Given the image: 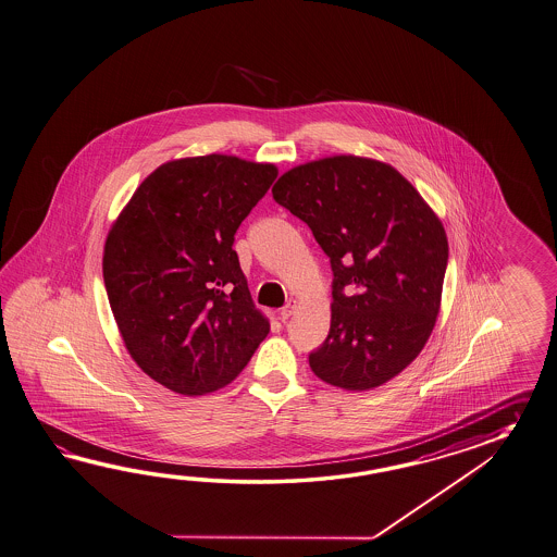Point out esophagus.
<instances>
[{
  "mask_svg": "<svg viewBox=\"0 0 557 557\" xmlns=\"http://www.w3.org/2000/svg\"><path fill=\"white\" fill-rule=\"evenodd\" d=\"M295 307H297V302H295V300H288L285 307L281 309V312H278V314H281V319H283V321H288V319H290V314L295 312Z\"/></svg>",
  "mask_w": 557,
  "mask_h": 557,
  "instance_id": "obj_1",
  "label": "esophagus"
}]
</instances>
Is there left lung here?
Segmentation results:
<instances>
[{
	"mask_svg": "<svg viewBox=\"0 0 557 557\" xmlns=\"http://www.w3.org/2000/svg\"><path fill=\"white\" fill-rule=\"evenodd\" d=\"M272 198L331 260V329L309 355L312 373L347 391L399 375L440 312L449 246L435 212L393 166L359 156L288 170Z\"/></svg>",
	"mask_w": 557,
	"mask_h": 557,
	"instance_id": "obj_1",
	"label": "left lung"
}]
</instances>
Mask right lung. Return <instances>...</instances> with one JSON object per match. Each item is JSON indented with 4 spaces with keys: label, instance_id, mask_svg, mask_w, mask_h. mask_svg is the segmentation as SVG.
<instances>
[{
    "label": "right lung",
    "instance_id": "1",
    "mask_svg": "<svg viewBox=\"0 0 557 557\" xmlns=\"http://www.w3.org/2000/svg\"><path fill=\"white\" fill-rule=\"evenodd\" d=\"M276 174L236 156L172 160L108 233L102 269L120 335L144 373L174 393L228 385L271 331L233 245Z\"/></svg>",
    "mask_w": 557,
    "mask_h": 557
}]
</instances>
